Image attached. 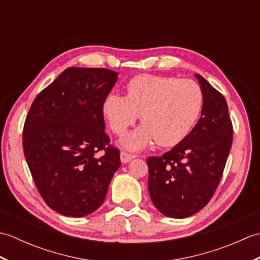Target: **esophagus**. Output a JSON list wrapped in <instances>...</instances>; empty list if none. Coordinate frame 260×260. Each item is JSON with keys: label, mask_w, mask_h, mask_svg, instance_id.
<instances>
[{"label": "esophagus", "mask_w": 260, "mask_h": 260, "mask_svg": "<svg viewBox=\"0 0 260 260\" xmlns=\"http://www.w3.org/2000/svg\"><path fill=\"white\" fill-rule=\"evenodd\" d=\"M135 157L134 154H131V153H127L125 151H121L120 152V161L123 163H128L131 159H133Z\"/></svg>", "instance_id": "esophagus-1"}]
</instances>
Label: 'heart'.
Masks as SVG:
<instances>
[{"label":"heart","mask_w":260,"mask_h":260,"mask_svg":"<svg viewBox=\"0 0 260 260\" xmlns=\"http://www.w3.org/2000/svg\"><path fill=\"white\" fill-rule=\"evenodd\" d=\"M125 91V96L109 93L103 113L116 135H123L141 114L144 125L121 142L133 151L154 141L159 146L176 145L189 135L202 112L203 92L192 79L142 74L128 80Z\"/></svg>","instance_id":"1"}]
</instances>
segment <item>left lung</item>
Listing matches in <instances>:
<instances>
[{
    "mask_svg": "<svg viewBox=\"0 0 260 260\" xmlns=\"http://www.w3.org/2000/svg\"><path fill=\"white\" fill-rule=\"evenodd\" d=\"M203 92L201 117L189 135L162 156H150L148 192L159 212L186 218L211 200L222 178L234 127L223 95L199 74Z\"/></svg>",
    "mask_w": 260,
    "mask_h": 260,
    "instance_id": "obj_1",
    "label": "left lung"
}]
</instances>
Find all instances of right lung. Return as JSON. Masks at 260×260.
<instances>
[{
  "label": "right lung",
  "instance_id": "right-lung-1",
  "mask_svg": "<svg viewBox=\"0 0 260 260\" xmlns=\"http://www.w3.org/2000/svg\"><path fill=\"white\" fill-rule=\"evenodd\" d=\"M117 75L70 67L39 93L26 115L22 144L33 182L48 206L66 217L101 207L120 167L103 113Z\"/></svg>",
  "mask_w": 260,
  "mask_h": 260
}]
</instances>
